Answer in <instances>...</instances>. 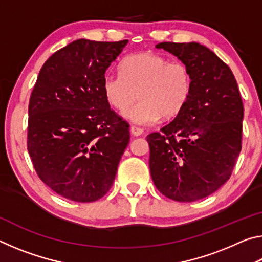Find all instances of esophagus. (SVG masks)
Returning a JSON list of instances; mask_svg holds the SVG:
<instances>
[{
	"label": "esophagus",
	"instance_id": "obj_1",
	"mask_svg": "<svg viewBox=\"0 0 262 262\" xmlns=\"http://www.w3.org/2000/svg\"><path fill=\"white\" fill-rule=\"evenodd\" d=\"M130 133H132V135H134V136H140V135L143 134V129H142V128H140V127L132 126L130 127Z\"/></svg>",
	"mask_w": 262,
	"mask_h": 262
}]
</instances>
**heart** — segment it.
<instances>
[{
	"instance_id": "b5f03b06",
	"label": "heart",
	"mask_w": 262,
	"mask_h": 262,
	"mask_svg": "<svg viewBox=\"0 0 262 262\" xmlns=\"http://www.w3.org/2000/svg\"><path fill=\"white\" fill-rule=\"evenodd\" d=\"M120 75L106 74L103 92L107 103L122 111L137 96L140 100L122 113L136 125L148 126L159 118L176 117L192 92V74L187 64L170 61L152 53L127 56L120 64Z\"/></svg>"
}]
</instances>
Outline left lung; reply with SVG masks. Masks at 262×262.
<instances>
[{"instance_id":"left-lung-1","label":"left lung","mask_w":262,"mask_h":262,"mask_svg":"<svg viewBox=\"0 0 262 262\" xmlns=\"http://www.w3.org/2000/svg\"><path fill=\"white\" fill-rule=\"evenodd\" d=\"M188 66L192 92L159 133L147 136L156 188L179 202L200 200L229 180L242 150L244 106L231 69L199 42L156 45Z\"/></svg>"}]
</instances>
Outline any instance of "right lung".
Here are the masks:
<instances>
[{"instance_id":"1","label":"right lung","mask_w":262,"mask_h":262,"mask_svg":"<svg viewBox=\"0 0 262 262\" xmlns=\"http://www.w3.org/2000/svg\"><path fill=\"white\" fill-rule=\"evenodd\" d=\"M128 40L78 39L40 69L29 104L28 150L39 178L61 196L94 202L108 192L129 143L103 78Z\"/></svg>"}]
</instances>
